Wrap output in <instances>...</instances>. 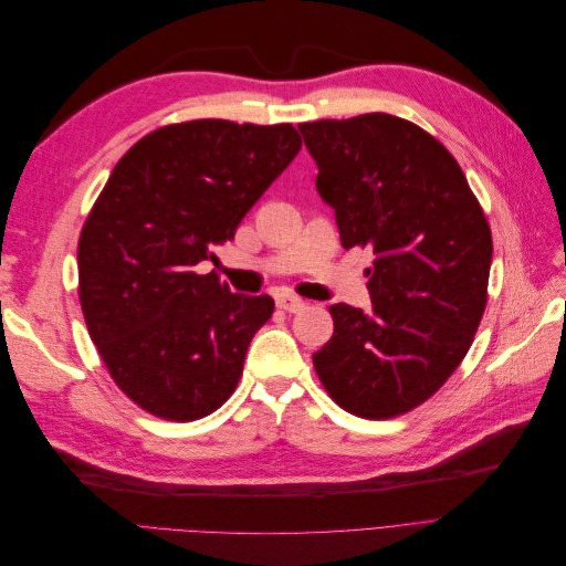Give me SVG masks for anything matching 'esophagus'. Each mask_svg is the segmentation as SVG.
Segmentation results:
<instances>
[{"label":"esophagus","mask_w":566,"mask_h":566,"mask_svg":"<svg viewBox=\"0 0 566 566\" xmlns=\"http://www.w3.org/2000/svg\"><path fill=\"white\" fill-rule=\"evenodd\" d=\"M304 300H300V297H295V295H279L276 297V306L279 310H283V312H287V314H295V312H300V310H304Z\"/></svg>","instance_id":"1"}]
</instances>
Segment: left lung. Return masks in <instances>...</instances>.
Returning a JSON list of instances; mask_svg holds the SVG:
<instances>
[{"label": "left lung", "instance_id": "8db88e82", "mask_svg": "<svg viewBox=\"0 0 566 566\" xmlns=\"http://www.w3.org/2000/svg\"><path fill=\"white\" fill-rule=\"evenodd\" d=\"M342 248L370 250L373 310L333 304L314 354L331 399L389 420L432 397L465 358L489 300L491 227L460 165L430 132L387 113L302 123Z\"/></svg>", "mask_w": 566, "mask_h": 566}]
</instances>
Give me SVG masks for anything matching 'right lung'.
<instances>
[{
  "label": "right lung",
  "mask_w": 566,
  "mask_h": 566,
  "mask_svg": "<svg viewBox=\"0 0 566 566\" xmlns=\"http://www.w3.org/2000/svg\"><path fill=\"white\" fill-rule=\"evenodd\" d=\"M300 148L287 123L188 119L146 134L115 165L80 233L77 293L101 361L146 413L191 422L235 391L273 300L235 295L196 266Z\"/></svg>",
  "instance_id": "add662e5"
}]
</instances>
